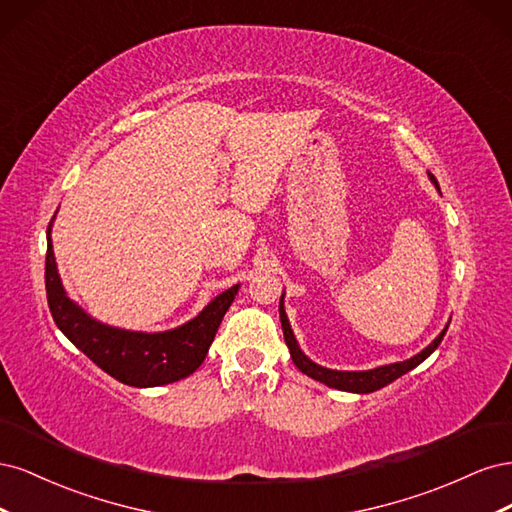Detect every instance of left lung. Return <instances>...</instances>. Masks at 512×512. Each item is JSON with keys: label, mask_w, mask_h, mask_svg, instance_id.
I'll use <instances>...</instances> for the list:
<instances>
[{"label": "left lung", "mask_w": 512, "mask_h": 512, "mask_svg": "<svg viewBox=\"0 0 512 512\" xmlns=\"http://www.w3.org/2000/svg\"><path fill=\"white\" fill-rule=\"evenodd\" d=\"M429 179L436 183L438 188V181L433 175H429ZM440 190V188H438ZM280 320H282V329H284V339H286V346L290 350V356H292V363L299 367V371H303L305 376L314 378L322 384L331 386V389H339V391H350V393H374L378 389H382V386L391 384L393 380L401 378L404 374H408L410 369H414L416 365H421L427 356L436 350L442 342V337L448 329V322L444 331L433 339V342L421 350L418 354H414L412 359L408 361H401V363H391V365H382V367H376V369H369V371H337V369H327V367H320L316 365L314 361H309L307 356L301 352L297 339H294L292 335V329H290V322H288V316L284 312V294H282V301H280Z\"/></svg>", "instance_id": "1"}]
</instances>
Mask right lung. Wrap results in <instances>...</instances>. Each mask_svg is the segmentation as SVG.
Instances as JSON below:
<instances>
[{
  "mask_svg": "<svg viewBox=\"0 0 512 512\" xmlns=\"http://www.w3.org/2000/svg\"><path fill=\"white\" fill-rule=\"evenodd\" d=\"M51 224L46 230L44 282L46 299H49L51 314L59 331L108 376L128 386L147 389V386L170 384L194 374L200 363L205 361L220 322L230 303L235 301L239 284L224 290L196 318L177 329L141 333L108 327V324L85 314L79 305L68 299L55 265Z\"/></svg>",
  "mask_w": 512,
  "mask_h": 512,
  "instance_id": "add662e5",
  "label": "right lung"
}]
</instances>
